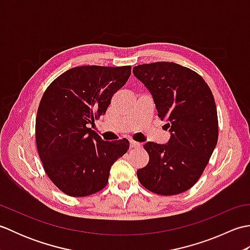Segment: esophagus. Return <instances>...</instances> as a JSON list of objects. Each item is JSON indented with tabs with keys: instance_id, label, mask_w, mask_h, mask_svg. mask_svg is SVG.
Masks as SVG:
<instances>
[{
	"instance_id": "esophagus-1",
	"label": "esophagus",
	"mask_w": 250,
	"mask_h": 250,
	"mask_svg": "<svg viewBox=\"0 0 250 250\" xmlns=\"http://www.w3.org/2000/svg\"><path fill=\"white\" fill-rule=\"evenodd\" d=\"M141 147L140 143H136L134 141H130V148L131 149H137V148Z\"/></svg>"
}]
</instances>
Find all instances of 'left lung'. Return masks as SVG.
I'll return each mask as SVG.
<instances>
[{"mask_svg": "<svg viewBox=\"0 0 250 250\" xmlns=\"http://www.w3.org/2000/svg\"><path fill=\"white\" fill-rule=\"evenodd\" d=\"M133 73L150 91L158 117L171 132L167 144L144 145L149 162L137 169V177L153 193H183L203 174L218 141L214 95L198 73L174 62L137 65Z\"/></svg>", "mask_w": 250, "mask_h": 250, "instance_id": "1", "label": "left lung"}]
</instances>
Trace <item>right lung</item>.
<instances>
[{
	"label": "right lung",
	"mask_w": 250,
	"mask_h": 250,
	"mask_svg": "<svg viewBox=\"0 0 250 250\" xmlns=\"http://www.w3.org/2000/svg\"><path fill=\"white\" fill-rule=\"evenodd\" d=\"M130 75L131 65L73 67L42 97L35 120L37 151L46 174L65 194L99 192L108 183L110 167L128 151V140L104 142L89 126L105 115Z\"/></svg>",
	"instance_id": "obj_1"
}]
</instances>
